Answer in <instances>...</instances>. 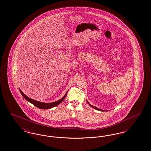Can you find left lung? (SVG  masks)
<instances>
[{
  "label": "left lung",
  "mask_w": 151,
  "mask_h": 151,
  "mask_svg": "<svg viewBox=\"0 0 151 151\" xmlns=\"http://www.w3.org/2000/svg\"><path fill=\"white\" fill-rule=\"evenodd\" d=\"M88 102V101H87ZM88 103L89 104V102H88ZM90 105V104H89ZM91 105V107H92V108H94V109H96V110H100V111H104V110H101V109H99V108H96V107H94L93 106H92V105Z\"/></svg>",
  "instance_id": "1"
}]
</instances>
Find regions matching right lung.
I'll use <instances>...</instances> for the list:
<instances>
[{
	"instance_id": "1",
	"label": "right lung",
	"mask_w": 151,
	"mask_h": 151,
	"mask_svg": "<svg viewBox=\"0 0 151 151\" xmlns=\"http://www.w3.org/2000/svg\"><path fill=\"white\" fill-rule=\"evenodd\" d=\"M20 92L22 96L24 97V99H25L28 101H29L30 103H32L33 105H34L37 108H40V109H49L54 108V107L57 106L65 100V96L67 95V93H65V96L63 98H62L60 100L57 101L56 102H51V103H43V102H39V101H37L34 100L32 99H30L28 97H27L25 94H24V93L22 92L21 90H20Z\"/></svg>"
}]
</instances>
